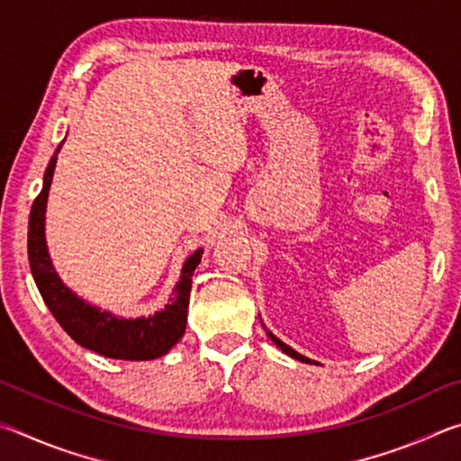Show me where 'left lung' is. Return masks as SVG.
<instances>
[{"label": "left lung", "mask_w": 461, "mask_h": 461, "mask_svg": "<svg viewBox=\"0 0 461 461\" xmlns=\"http://www.w3.org/2000/svg\"><path fill=\"white\" fill-rule=\"evenodd\" d=\"M267 333H268V338H270L272 341H275V343H276V346H278L280 349H283V352H285V354H288V356H291V357H294V360H301V362H307V364H315L313 360H309V357H305V356H301L299 352H294V349H293V348H288V346H286V343H283V341H280V339L276 338V335H272L270 331H267Z\"/></svg>", "instance_id": "8db88e82"}]
</instances>
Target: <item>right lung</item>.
<instances>
[{
  "label": "right lung",
  "instance_id": "1",
  "mask_svg": "<svg viewBox=\"0 0 461 461\" xmlns=\"http://www.w3.org/2000/svg\"><path fill=\"white\" fill-rule=\"evenodd\" d=\"M60 146L50 158L49 168H46L42 191L38 193L32 203L28 221V260L38 291H41L46 307L50 309L52 317L57 319L62 330L91 352L115 357V360H154V357L165 356L185 333L191 278L201 262L203 249H197L186 258L181 283L175 286L170 305L162 309L160 313L142 319H115L105 311L101 313L99 309L85 305L60 283L50 264L44 241L46 199H49Z\"/></svg>",
  "mask_w": 461,
  "mask_h": 461
}]
</instances>
